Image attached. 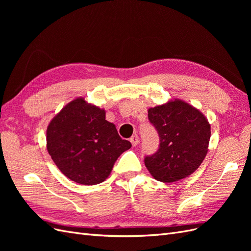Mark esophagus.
Returning <instances> with one entry per match:
<instances>
[{
  "instance_id": "34e87169",
  "label": "esophagus",
  "mask_w": 251,
  "mask_h": 251,
  "mask_svg": "<svg viewBox=\"0 0 251 251\" xmlns=\"http://www.w3.org/2000/svg\"><path fill=\"white\" fill-rule=\"evenodd\" d=\"M130 141H131V143H132V146L133 147H136L137 146V144L139 143V137H138V135H133L132 137H131V139H130Z\"/></svg>"
}]
</instances>
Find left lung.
Segmentation results:
<instances>
[{"label": "left lung", "instance_id": "1", "mask_svg": "<svg viewBox=\"0 0 251 251\" xmlns=\"http://www.w3.org/2000/svg\"><path fill=\"white\" fill-rule=\"evenodd\" d=\"M149 120L160 137L154 155L144 164L156 180L170 183L188 177L208 151L210 125L198 109L181 100L150 108Z\"/></svg>", "mask_w": 251, "mask_h": 251}]
</instances>
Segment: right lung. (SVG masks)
<instances>
[{"instance_id": "add662e5", "label": "right lung", "mask_w": 251, "mask_h": 251, "mask_svg": "<svg viewBox=\"0 0 251 251\" xmlns=\"http://www.w3.org/2000/svg\"><path fill=\"white\" fill-rule=\"evenodd\" d=\"M47 150L67 178L82 185L101 183L109 177L117 158L128 150L105 111L83 97L70 101L47 127Z\"/></svg>"}]
</instances>
